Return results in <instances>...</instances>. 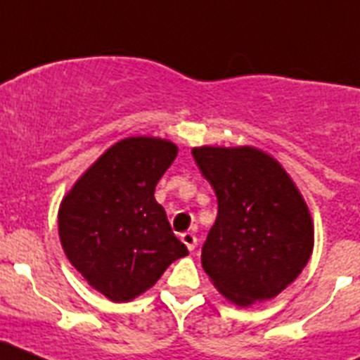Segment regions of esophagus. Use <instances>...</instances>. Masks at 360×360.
Wrapping results in <instances>:
<instances>
[{
	"mask_svg": "<svg viewBox=\"0 0 360 360\" xmlns=\"http://www.w3.org/2000/svg\"><path fill=\"white\" fill-rule=\"evenodd\" d=\"M180 240L184 241V245H186L189 250H195L196 245H198V238H196L193 232H184L182 236H180Z\"/></svg>",
	"mask_w": 360,
	"mask_h": 360,
	"instance_id": "34e87169",
	"label": "esophagus"
}]
</instances>
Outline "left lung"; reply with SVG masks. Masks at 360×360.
I'll return each mask as SVG.
<instances>
[{
    "label": "left lung",
    "instance_id": "obj_1",
    "mask_svg": "<svg viewBox=\"0 0 360 360\" xmlns=\"http://www.w3.org/2000/svg\"><path fill=\"white\" fill-rule=\"evenodd\" d=\"M218 198L202 266L229 301L249 307L290 285L314 249L303 196L278 160L256 148L193 149Z\"/></svg>",
    "mask_w": 360,
    "mask_h": 360
}]
</instances>
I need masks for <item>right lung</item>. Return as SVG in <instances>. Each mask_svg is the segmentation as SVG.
Returning <instances> with one entry per match:
<instances>
[{"label":"right lung","mask_w":360,"mask_h":360,"mask_svg":"<svg viewBox=\"0 0 360 360\" xmlns=\"http://www.w3.org/2000/svg\"><path fill=\"white\" fill-rule=\"evenodd\" d=\"M176 153L162 139H124L63 200L59 238L66 257L115 303L141 295L174 259L189 254L155 200V187Z\"/></svg>","instance_id":"add662e5"}]
</instances>
